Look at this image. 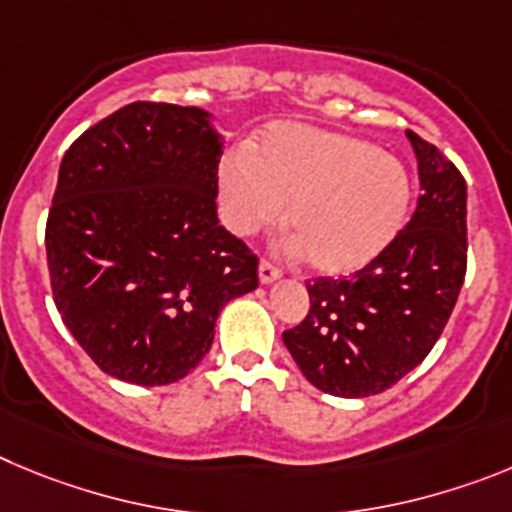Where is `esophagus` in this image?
Wrapping results in <instances>:
<instances>
[{
    "mask_svg": "<svg viewBox=\"0 0 512 512\" xmlns=\"http://www.w3.org/2000/svg\"><path fill=\"white\" fill-rule=\"evenodd\" d=\"M280 278V267L270 260L260 262V280L262 283H273V280Z\"/></svg>",
    "mask_w": 512,
    "mask_h": 512,
    "instance_id": "obj_1",
    "label": "esophagus"
}]
</instances>
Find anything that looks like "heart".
Instances as JSON below:
<instances>
[{
    "mask_svg": "<svg viewBox=\"0 0 512 512\" xmlns=\"http://www.w3.org/2000/svg\"><path fill=\"white\" fill-rule=\"evenodd\" d=\"M234 232L255 234L280 222L311 270L347 275L390 245L411 206V178L375 145L303 124H275L247 158L219 173Z\"/></svg>",
    "mask_w": 512,
    "mask_h": 512,
    "instance_id": "heart-1",
    "label": "heart"
}]
</instances>
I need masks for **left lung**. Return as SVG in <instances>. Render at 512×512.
Masks as SVG:
<instances>
[{
  "instance_id": "1",
  "label": "left lung",
  "mask_w": 512,
  "mask_h": 512,
  "mask_svg": "<svg viewBox=\"0 0 512 512\" xmlns=\"http://www.w3.org/2000/svg\"><path fill=\"white\" fill-rule=\"evenodd\" d=\"M405 135L421 178L411 222L352 278L308 280L306 319L283 331L306 380L339 398L382 393L421 365L467 275V183L439 147Z\"/></svg>"
}]
</instances>
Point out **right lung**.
Here are the masks:
<instances>
[{
    "mask_svg": "<svg viewBox=\"0 0 512 512\" xmlns=\"http://www.w3.org/2000/svg\"><path fill=\"white\" fill-rule=\"evenodd\" d=\"M224 140L199 107L135 101L63 155L45 250L63 324L107 375L186 377L257 255L216 219Z\"/></svg>",
    "mask_w": 512,
    "mask_h": 512,
    "instance_id": "1",
    "label": "right lung"
}]
</instances>
